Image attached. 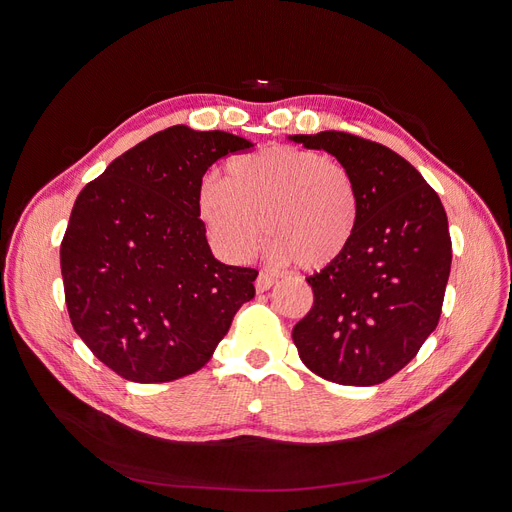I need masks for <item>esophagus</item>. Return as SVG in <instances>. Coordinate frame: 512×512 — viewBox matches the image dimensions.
Listing matches in <instances>:
<instances>
[{"label":"esophagus","instance_id":"34e87169","mask_svg":"<svg viewBox=\"0 0 512 512\" xmlns=\"http://www.w3.org/2000/svg\"><path fill=\"white\" fill-rule=\"evenodd\" d=\"M274 284H276V278H274L272 274H265V272H261V274L257 276L255 288H257V292H265V290H270Z\"/></svg>","mask_w":512,"mask_h":512}]
</instances>
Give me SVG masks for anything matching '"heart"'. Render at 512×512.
I'll return each mask as SVG.
<instances>
[{
  "mask_svg": "<svg viewBox=\"0 0 512 512\" xmlns=\"http://www.w3.org/2000/svg\"><path fill=\"white\" fill-rule=\"evenodd\" d=\"M197 213L213 249L232 263L247 261L265 226L270 257L321 270L351 247L359 222L355 180L324 153L272 145L230 164V178L205 174Z\"/></svg>",
  "mask_w": 512,
  "mask_h": 512,
  "instance_id": "1",
  "label": "heart"
}]
</instances>
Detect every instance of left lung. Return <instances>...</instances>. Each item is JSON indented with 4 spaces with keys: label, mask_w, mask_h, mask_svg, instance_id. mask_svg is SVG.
<instances>
[{
    "label": "left lung",
    "mask_w": 512,
    "mask_h": 512,
    "mask_svg": "<svg viewBox=\"0 0 512 512\" xmlns=\"http://www.w3.org/2000/svg\"><path fill=\"white\" fill-rule=\"evenodd\" d=\"M288 141L336 157L359 195L351 247L307 278L315 301L292 340L319 378L382 384L438 326L452 261L444 205L405 157L380 143L338 130Z\"/></svg>",
    "instance_id": "8db88e82"
}]
</instances>
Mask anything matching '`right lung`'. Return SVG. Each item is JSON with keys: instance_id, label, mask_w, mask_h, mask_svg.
Returning <instances> with one entry per match:
<instances>
[{"instance_id": "add662e5", "label": "right lung", "mask_w": 512, "mask_h": 512, "mask_svg": "<svg viewBox=\"0 0 512 512\" xmlns=\"http://www.w3.org/2000/svg\"><path fill=\"white\" fill-rule=\"evenodd\" d=\"M253 143L184 124L116 157L80 191L60 265L74 332L137 384L199 371L255 297L257 272L213 257L197 213L211 164Z\"/></svg>"}]
</instances>
